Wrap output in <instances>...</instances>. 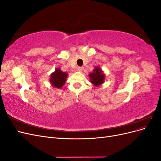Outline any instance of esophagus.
Listing matches in <instances>:
<instances>
[{"label": "esophagus", "mask_w": 161, "mask_h": 161, "mask_svg": "<svg viewBox=\"0 0 161 161\" xmlns=\"http://www.w3.org/2000/svg\"><path fill=\"white\" fill-rule=\"evenodd\" d=\"M78 71H79V72H82V70H84V67H82V66H80V67H79L78 68Z\"/></svg>", "instance_id": "obj_1"}]
</instances>
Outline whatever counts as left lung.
Masks as SVG:
<instances>
[{"mask_svg": "<svg viewBox=\"0 0 161 161\" xmlns=\"http://www.w3.org/2000/svg\"><path fill=\"white\" fill-rule=\"evenodd\" d=\"M89 76L91 82L95 86H98L104 82L105 75L103 74V70L98 66H96L93 70V72L89 74Z\"/></svg>", "mask_w": 161, "mask_h": 161, "instance_id": "8db88e82", "label": "left lung"}]
</instances>
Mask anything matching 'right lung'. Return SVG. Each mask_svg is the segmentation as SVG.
Segmentation results:
<instances>
[{"instance_id": "1", "label": "right lung", "mask_w": 161, "mask_h": 161, "mask_svg": "<svg viewBox=\"0 0 161 161\" xmlns=\"http://www.w3.org/2000/svg\"><path fill=\"white\" fill-rule=\"evenodd\" d=\"M68 74L65 72H62L60 69H57L51 74L50 82L53 86L55 88L60 89L64 86Z\"/></svg>"}]
</instances>
